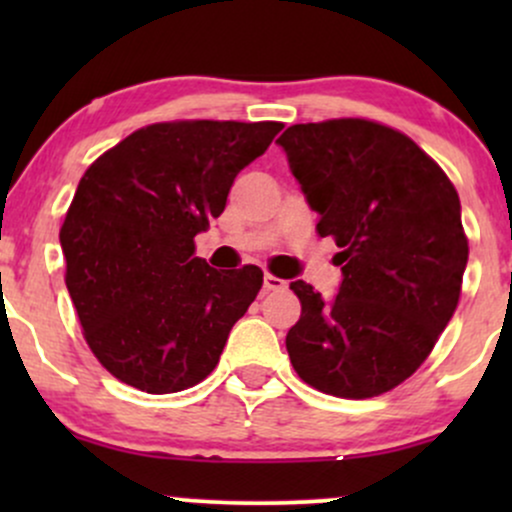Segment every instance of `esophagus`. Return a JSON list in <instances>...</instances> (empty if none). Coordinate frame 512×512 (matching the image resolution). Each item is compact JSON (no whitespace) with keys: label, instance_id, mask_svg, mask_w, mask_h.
<instances>
[{"label":"esophagus","instance_id":"34e87169","mask_svg":"<svg viewBox=\"0 0 512 512\" xmlns=\"http://www.w3.org/2000/svg\"><path fill=\"white\" fill-rule=\"evenodd\" d=\"M286 289V281L274 274H264V291H281Z\"/></svg>","mask_w":512,"mask_h":512}]
</instances>
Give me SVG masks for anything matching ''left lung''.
Listing matches in <instances>:
<instances>
[{"mask_svg": "<svg viewBox=\"0 0 512 512\" xmlns=\"http://www.w3.org/2000/svg\"><path fill=\"white\" fill-rule=\"evenodd\" d=\"M286 151L317 233L342 252L330 301L291 281L301 320L286 334L293 368L334 397H378L409 378L460 301L469 245L448 175L407 134L370 120L293 125Z\"/></svg>", "mask_w": 512, "mask_h": 512, "instance_id": "1", "label": "left lung"}]
</instances>
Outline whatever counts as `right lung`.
Returning <instances> with one entry per match:
<instances>
[{"mask_svg": "<svg viewBox=\"0 0 512 512\" xmlns=\"http://www.w3.org/2000/svg\"><path fill=\"white\" fill-rule=\"evenodd\" d=\"M281 122H158L105 151L79 180L60 245L91 351L122 383L168 395L202 383L262 269L209 267L195 236Z\"/></svg>", "mask_w": 512, "mask_h": 512, "instance_id": "1", "label": "right lung"}]
</instances>
